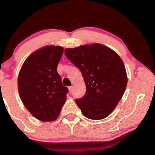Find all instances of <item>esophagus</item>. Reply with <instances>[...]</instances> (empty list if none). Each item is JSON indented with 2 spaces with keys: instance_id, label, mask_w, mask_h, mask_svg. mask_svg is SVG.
Instances as JSON below:
<instances>
[{
  "instance_id": "34e87169",
  "label": "esophagus",
  "mask_w": 155,
  "mask_h": 155,
  "mask_svg": "<svg viewBox=\"0 0 155 155\" xmlns=\"http://www.w3.org/2000/svg\"><path fill=\"white\" fill-rule=\"evenodd\" d=\"M68 90H69V92H70V93H71L72 90H73V87L72 86L68 87Z\"/></svg>"
}]
</instances>
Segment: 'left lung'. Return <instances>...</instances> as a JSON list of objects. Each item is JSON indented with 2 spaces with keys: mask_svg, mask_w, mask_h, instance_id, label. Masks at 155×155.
<instances>
[{
  "mask_svg": "<svg viewBox=\"0 0 155 155\" xmlns=\"http://www.w3.org/2000/svg\"><path fill=\"white\" fill-rule=\"evenodd\" d=\"M65 54L82 74L86 93L76 103L85 117L102 120L114 110L127 84L121 58L101 44H86L65 49Z\"/></svg>",
  "mask_w": 155,
  "mask_h": 155,
  "instance_id": "left-lung-1",
  "label": "left lung"
}]
</instances>
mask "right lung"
Masks as SVG:
<instances>
[{"label":"right lung","instance_id":"obj_1","mask_svg":"<svg viewBox=\"0 0 155 155\" xmlns=\"http://www.w3.org/2000/svg\"><path fill=\"white\" fill-rule=\"evenodd\" d=\"M64 49L47 46L35 51L22 64L18 76L21 101L28 111L42 122L59 117L68 90L57 71Z\"/></svg>","mask_w":155,"mask_h":155}]
</instances>
